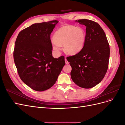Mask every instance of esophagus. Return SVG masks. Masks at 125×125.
Returning a JSON list of instances; mask_svg holds the SVG:
<instances>
[{"label": "esophagus", "instance_id": "34e87169", "mask_svg": "<svg viewBox=\"0 0 125 125\" xmlns=\"http://www.w3.org/2000/svg\"><path fill=\"white\" fill-rule=\"evenodd\" d=\"M65 62H66V64H68V63H69V62H68V61L67 59L66 58H65Z\"/></svg>", "mask_w": 125, "mask_h": 125}]
</instances>
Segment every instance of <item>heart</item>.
I'll return each mask as SVG.
<instances>
[{
	"label": "heart",
	"instance_id": "1",
	"mask_svg": "<svg viewBox=\"0 0 125 125\" xmlns=\"http://www.w3.org/2000/svg\"><path fill=\"white\" fill-rule=\"evenodd\" d=\"M85 38L86 33L83 29L73 25H63L54 34L52 50L59 52L60 45H63V50L66 53L75 54L82 50Z\"/></svg>",
	"mask_w": 125,
	"mask_h": 125
}]
</instances>
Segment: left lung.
<instances>
[{"mask_svg":"<svg viewBox=\"0 0 125 125\" xmlns=\"http://www.w3.org/2000/svg\"><path fill=\"white\" fill-rule=\"evenodd\" d=\"M75 21L86 26V38L82 50L67 57L72 68L71 78L79 86L92 88L103 80L106 73L109 45L104 30L96 22L88 19Z\"/></svg>","mask_w":125,"mask_h":125,"instance_id":"obj_1","label":"left lung"}]
</instances>
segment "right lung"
Listing matches in <instances>:
<instances>
[{
  "mask_svg": "<svg viewBox=\"0 0 125 125\" xmlns=\"http://www.w3.org/2000/svg\"><path fill=\"white\" fill-rule=\"evenodd\" d=\"M58 22L33 24L20 32L15 42L13 59L18 74L25 84L37 91L51 88L65 65V57L52 56L51 34Z\"/></svg>",
  "mask_w": 125,
  "mask_h": 125,
  "instance_id": "obj_1",
  "label": "right lung"
}]
</instances>
